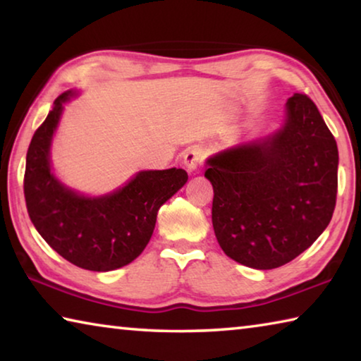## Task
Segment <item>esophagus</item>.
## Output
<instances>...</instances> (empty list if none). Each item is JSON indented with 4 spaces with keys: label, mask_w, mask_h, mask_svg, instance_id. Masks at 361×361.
<instances>
[{
    "label": "esophagus",
    "mask_w": 361,
    "mask_h": 361,
    "mask_svg": "<svg viewBox=\"0 0 361 361\" xmlns=\"http://www.w3.org/2000/svg\"><path fill=\"white\" fill-rule=\"evenodd\" d=\"M204 159V151L199 146H191L185 151V156H183V164L189 170V172H195L199 169L200 162Z\"/></svg>",
    "instance_id": "1"
}]
</instances>
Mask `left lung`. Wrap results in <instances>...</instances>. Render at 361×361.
<instances>
[{
    "label": "left lung",
    "instance_id": "1",
    "mask_svg": "<svg viewBox=\"0 0 361 361\" xmlns=\"http://www.w3.org/2000/svg\"><path fill=\"white\" fill-rule=\"evenodd\" d=\"M338 145L315 103L295 94L277 130L205 161L213 186L212 223L223 252L253 269L295 259L331 221L338 192Z\"/></svg>",
    "mask_w": 361,
    "mask_h": 361
}]
</instances>
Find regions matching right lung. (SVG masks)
<instances>
[{
  "label": "right lung",
  "mask_w": 361,
  "mask_h": 361,
  "mask_svg": "<svg viewBox=\"0 0 361 361\" xmlns=\"http://www.w3.org/2000/svg\"><path fill=\"white\" fill-rule=\"evenodd\" d=\"M79 90L54 102L27 152V210L42 239L66 261L87 271L108 272L138 258L152 235L157 212L186 185L183 169L140 170L114 191L89 195L54 173L51 148L65 105Z\"/></svg>",
  "instance_id": "right-lung-1"
}]
</instances>
